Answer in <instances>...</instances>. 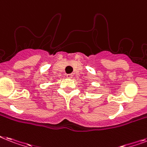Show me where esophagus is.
Segmentation results:
<instances>
[{
  "mask_svg": "<svg viewBox=\"0 0 147 147\" xmlns=\"http://www.w3.org/2000/svg\"><path fill=\"white\" fill-rule=\"evenodd\" d=\"M72 74H66V77L69 78H72Z\"/></svg>",
  "mask_w": 147,
  "mask_h": 147,
  "instance_id": "esophagus-1",
  "label": "esophagus"
}]
</instances>
